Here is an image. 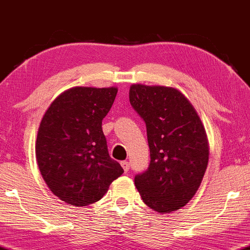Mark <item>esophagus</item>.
Returning a JSON list of instances; mask_svg holds the SVG:
<instances>
[{
  "instance_id": "obj_1",
  "label": "esophagus",
  "mask_w": 250,
  "mask_h": 250,
  "mask_svg": "<svg viewBox=\"0 0 250 250\" xmlns=\"http://www.w3.org/2000/svg\"><path fill=\"white\" fill-rule=\"evenodd\" d=\"M121 165H122V167H124L125 172L126 173V172H128L129 168H130V163H129L128 161H122L121 162Z\"/></svg>"
}]
</instances>
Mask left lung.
<instances>
[{
	"label": "left lung",
	"instance_id": "left-lung-1",
	"mask_svg": "<svg viewBox=\"0 0 250 250\" xmlns=\"http://www.w3.org/2000/svg\"><path fill=\"white\" fill-rule=\"evenodd\" d=\"M132 107L147 129L150 163L135 177L144 203L160 214L191 200L208 164V139L190 101L174 87L132 83Z\"/></svg>",
	"mask_w": 250,
	"mask_h": 250
}]
</instances>
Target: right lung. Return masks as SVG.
Returning <instances> with one entry per match:
<instances>
[{
	"mask_svg": "<svg viewBox=\"0 0 250 250\" xmlns=\"http://www.w3.org/2000/svg\"><path fill=\"white\" fill-rule=\"evenodd\" d=\"M117 87H72L52 102L36 139L41 174L53 194L80 207L98 202L124 168L108 155L102 120Z\"/></svg>",
	"mask_w": 250,
	"mask_h": 250,
	"instance_id": "add662e5",
	"label": "right lung"
}]
</instances>
